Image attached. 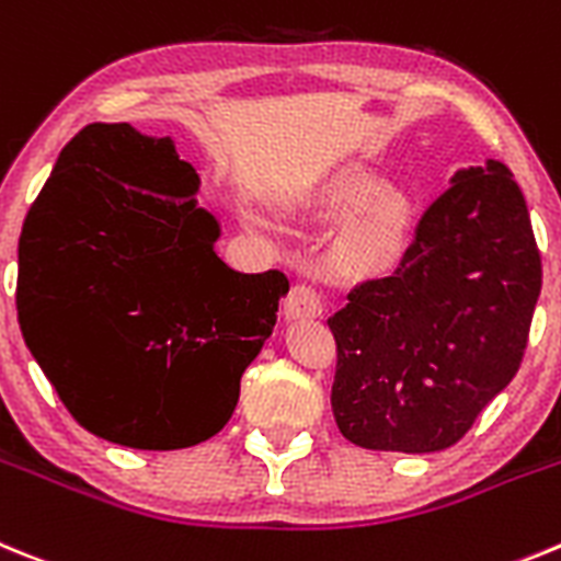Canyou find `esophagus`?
Segmentation results:
<instances>
[{
  "label": "esophagus",
  "mask_w": 561,
  "mask_h": 561,
  "mask_svg": "<svg viewBox=\"0 0 561 561\" xmlns=\"http://www.w3.org/2000/svg\"><path fill=\"white\" fill-rule=\"evenodd\" d=\"M324 312V305H321V293L312 285H293V290L287 293L285 299V316L287 318H318Z\"/></svg>",
  "instance_id": "esophagus-1"
}]
</instances>
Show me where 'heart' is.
<instances>
[{"label":"heart","instance_id":"b5f03b06","mask_svg":"<svg viewBox=\"0 0 561 561\" xmlns=\"http://www.w3.org/2000/svg\"><path fill=\"white\" fill-rule=\"evenodd\" d=\"M377 186L380 184L375 175L352 173L335 181L324 193V204L332 209H352V206L366 204L355 218H350L337 237V256L343 265L363 274L382 271L400 254L408 224L405 198L393 190H380L376 196ZM371 194L375 199L370 198Z\"/></svg>","mask_w":561,"mask_h":561}]
</instances>
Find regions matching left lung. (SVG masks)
Instances as JSON below:
<instances>
[{
	"instance_id": "1",
	"label": "left lung",
	"mask_w": 561,
	"mask_h": 561,
	"mask_svg": "<svg viewBox=\"0 0 561 561\" xmlns=\"http://www.w3.org/2000/svg\"><path fill=\"white\" fill-rule=\"evenodd\" d=\"M391 276L360 282L327 321L332 413L357 447L447 450L517 375L542 287L512 170H458Z\"/></svg>"
}]
</instances>
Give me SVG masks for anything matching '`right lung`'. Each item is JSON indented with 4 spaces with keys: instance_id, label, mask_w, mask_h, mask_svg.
I'll return each mask as SVG.
<instances>
[{
    "instance_id": "right-lung-1",
    "label": "right lung",
    "mask_w": 561,
    "mask_h": 561,
    "mask_svg": "<svg viewBox=\"0 0 561 561\" xmlns=\"http://www.w3.org/2000/svg\"><path fill=\"white\" fill-rule=\"evenodd\" d=\"M198 173L170 136L85 125L19 237L24 343L80 425L134 450L211 438L240 400L290 285L215 251Z\"/></svg>"
}]
</instances>
